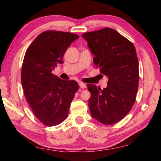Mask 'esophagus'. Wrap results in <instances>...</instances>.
Wrapping results in <instances>:
<instances>
[{"mask_svg": "<svg viewBox=\"0 0 161 161\" xmlns=\"http://www.w3.org/2000/svg\"><path fill=\"white\" fill-rule=\"evenodd\" d=\"M79 85H80V87L81 89H85L86 87V85L84 83H82V82H80L79 83Z\"/></svg>", "mask_w": 161, "mask_h": 161, "instance_id": "1", "label": "esophagus"}]
</instances>
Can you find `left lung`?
<instances>
[{
	"label": "left lung",
	"instance_id": "1",
	"mask_svg": "<svg viewBox=\"0 0 161 161\" xmlns=\"http://www.w3.org/2000/svg\"><path fill=\"white\" fill-rule=\"evenodd\" d=\"M94 55L93 61L108 77L102 89L87 84L92 116L103 124H116L131 109L138 91L139 72L134 45L115 30L105 28L81 35Z\"/></svg>",
	"mask_w": 161,
	"mask_h": 161
}]
</instances>
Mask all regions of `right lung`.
Instances as JSON below:
<instances>
[{"instance_id": "add662e5", "label": "right lung", "mask_w": 161, "mask_h": 161, "mask_svg": "<svg viewBox=\"0 0 161 161\" xmlns=\"http://www.w3.org/2000/svg\"><path fill=\"white\" fill-rule=\"evenodd\" d=\"M78 38L70 32L45 31L26 50L21 71L24 94L36 118L47 126H56L67 119L79 89L77 81L61 80L52 73Z\"/></svg>"}]
</instances>
